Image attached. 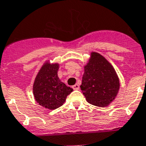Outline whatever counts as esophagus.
Here are the masks:
<instances>
[{
  "mask_svg": "<svg viewBox=\"0 0 146 146\" xmlns=\"http://www.w3.org/2000/svg\"><path fill=\"white\" fill-rule=\"evenodd\" d=\"M73 88L74 89V90H79L80 86H79V85L78 84V83H76V84H75L74 86H73Z\"/></svg>",
  "mask_w": 146,
  "mask_h": 146,
  "instance_id": "34e87169",
  "label": "esophagus"
}]
</instances>
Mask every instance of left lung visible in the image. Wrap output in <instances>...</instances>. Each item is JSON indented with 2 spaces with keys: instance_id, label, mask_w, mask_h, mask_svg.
Instances as JSON below:
<instances>
[{
  "instance_id": "obj_1",
  "label": "left lung",
  "mask_w": 146,
  "mask_h": 146,
  "mask_svg": "<svg viewBox=\"0 0 146 146\" xmlns=\"http://www.w3.org/2000/svg\"><path fill=\"white\" fill-rule=\"evenodd\" d=\"M80 88L88 103L106 107L118 95L119 78L112 65L103 56L91 52L88 62L84 66Z\"/></svg>"
}]
</instances>
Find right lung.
<instances>
[{
    "instance_id": "1",
    "label": "right lung",
    "mask_w": 146,
    "mask_h": 146,
    "mask_svg": "<svg viewBox=\"0 0 146 146\" xmlns=\"http://www.w3.org/2000/svg\"><path fill=\"white\" fill-rule=\"evenodd\" d=\"M58 69V63L46 61L35 77L33 86L35 100L40 106L49 110L60 107L73 90L59 79Z\"/></svg>"
}]
</instances>
